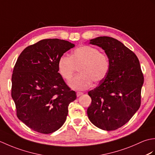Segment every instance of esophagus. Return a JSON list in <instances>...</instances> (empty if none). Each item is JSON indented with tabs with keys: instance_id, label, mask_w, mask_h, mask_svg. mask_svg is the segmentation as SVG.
<instances>
[{
	"instance_id": "34e87169",
	"label": "esophagus",
	"mask_w": 155,
	"mask_h": 155,
	"mask_svg": "<svg viewBox=\"0 0 155 155\" xmlns=\"http://www.w3.org/2000/svg\"><path fill=\"white\" fill-rule=\"evenodd\" d=\"M83 94V93H82V92H77V97H79V96H81V95H82Z\"/></svg>"
}]
</instances>
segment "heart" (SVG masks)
<instances>
[{
	"label": "heart",
	"instance_id": "b5f03b06",
	"mask_svg": "<svg viewBox=\"0 0 155 155\" xmlns=\"http://www.w3.org/2000/svg\"><path fill=\"white\" fill-rule=\"evenodd\" d=\"M79 74L69 82L73 89L83 90L89 87L93 81L98 83L103 81L109 72V58L98 48L83 45L71 52L70 57L62 55L58 61V71L65 81H69L78 67Z\"/></svg>",
	"mask_w": 155,
	"mask_h": 155
}]
</instances>
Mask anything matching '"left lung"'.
I'll return each mask as SVG.
<instances>
[{
	"label": "left lung",
	"mask_w": 155,
	"mask_h": 155,
	"mask_svg": "<svg viewBox=\"0 0 155 155\" xmlns=\"http://www.w3.org/2000/svg\"><path fill=\"white\" fill-rule=\"evenodd\" d=\"M104 51L110 67L107 77L88 92L90 121L98 128L114 130L129 121L139 110L144 77L136 54L117 39L99 37L90 41Z\"/></svg>",
	"instance_id": "obj_1"
}]
</instances>
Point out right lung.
<instances>
[{"instance_id":"1","label":"right lung","mask_w":155,"mask_h":155,"mask_svg":"<svg viewBox=\"0 0 155 155\" xmlns=\"http://www.w3.org/2000/svg\"><path fill=\"white\" fill-rule=\"evenodd\" d=\"M74 47L58 38L43 39L25 48L12 75L11 96L16 116L32 130L49 134L67 119L68 107L77 98L58 72V61Z\"/></svg>"}]
</instances>
